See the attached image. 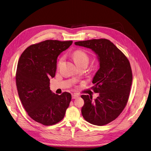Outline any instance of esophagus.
I'll return each mask as SVG.
<instances>
[{"mask_svg": "<svg viewBox=\"0 0 151 151\" xmlns=\"http://www.w3.org/2000/svg\"><path fill=\"white\" fill-rule=\"evenodd\" d=\"M78 97V95L76 94H72V99H75Z\"/></svg>", "mask_w": 151, "mask_h": 151, "instance_id": "34e87169", "label": "esophagus"}]
</instances>
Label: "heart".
Listing matches in <instances>:
<instances>
[{
    "mask_svg": "<svg viewBox=\"0 0 151 151\" xmlns=\"http://www.w3.org/2000/svg\"><path fill=\"white\" fill-rule=\"evenodd\" d=\"M72 55L76 64L78 67L82 66V65L87 66L90 61V56L86 52H85L84 50H76L75 52H73ZM64 56L59 58L57 63L58 67H59L61 66V65L62 64L64 61Z\"/></svg>",
    "mask_w": 151,
    "mask_h": 151,
    "instance_id": "obj_1",
    "label": "heart"
}]
</instances>
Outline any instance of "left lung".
<instances>
[{
  "mask_svg": "<svg viewBox=\"0 0 151 151\" xmlns=\"http://www.w3.org/2000/svg\"><path fill=\"white\" fill-rule=\"evenodd\" d=\"M75 44L91 48L98 55L99 68L92 87L99 96L81 95L84 104L81 112L86 121L96 126L106 125L115 120L125 108L132 82V72L127 58L106 39L78 41Z\"/></svg>",
  "mask_w": 151,
  "mask_h": 151,
  "instance_id": "left-lung-1",
  "label": "left lung"
}]
</instances>
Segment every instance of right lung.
I'll return each instance as SVG.
<instances>
[{"mask_svg": "<svg viewBox=\"0 0 151 151\" xmlns=\"http://www.w3.org/2000/svg\"><path fill=\"white\" fill-rule=\"evenodd\" d=\"M72 42L46 40L27 47L19 59L16 83L19 98L29 116L43 125L61 122L71 101L70 93L52 92L50 78L55 76L58 56Z\"/></svg>", "mask_w": 151, "mask_h": 151, "instance_id": "add662e5", "label": "right lung"}]
</instances>
